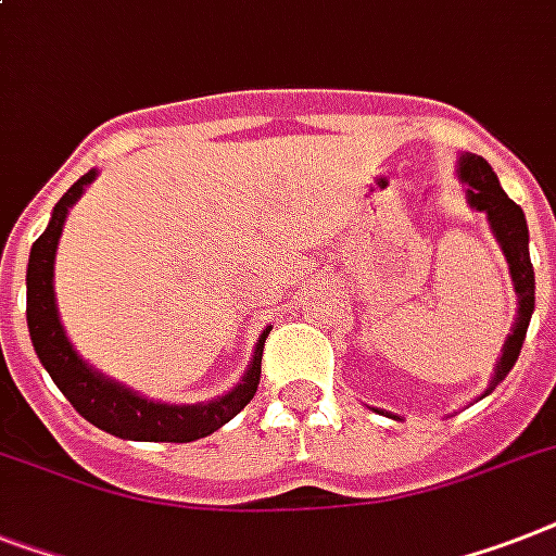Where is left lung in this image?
<instances>
[{
  "instance_id": "left-lung-1",
  "label": "left lung",
  "mask_w": 556,
  "mask_h": 556,
  "mask_svg": "<svg viewBox=\"0 0 556 556\" xmlns=\"http://www.w3.org/2000/svg\"><path fill=\"white\" fill-rule=\"evenodd\" d=\"M457 176L459 182L466 185V202L473 211H482L489 216V228L494 239L503 248L505 263H508V274H511L514 293H517V317H514L511 333L505 337L503 354L497 356L494 374H491L489 388L482 391V396H489L500 382L508 377V371L520 356L522 342H526L528 323L534 314V268H531V256H528V225L522 207L514 200H508V193L503 191L497 174L491 170V165L477 153H459L457 160ZM388 414V410H382ZM388 417L400 419L396 414Z\"/></svg>"
}]
</instances>
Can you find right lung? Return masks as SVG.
Wrapping results in <instances>:
<instances>
[{"mask_svg": "<svg viewBox=\"0 0 556 556\" xmlns=\"http://www.w3.org/2000/svg\"><path fill=\"white\" fill-rule=\"evenodd\" d=\"M99 170L90 168L79 176L62 200L56 202L51 214V223L45 233L34 242L28 260V331L34 351L45 371L51 374L56 388L67 396L90 426L102 428L108 434L119 440L137 442H193L202 437L214 434L216 428L231 422L239 410L245 408L256 394L260 386V371H263V345L268 337L270 325L260 333V340L251 354L245 377L223 396H214L207 403H156L139 394L134 388L122 386L119 380H111L102 371H97L88 359L79 356L74 342L67 340L65 325L59 319L56 291H53V263H56V248L62 228H65L67 211L79 202Z\"/></svg>", "mask_w": 556, "mask_h": 556, "instance_id": "right-lung-1", "label": "right lung"}]
</instances>
